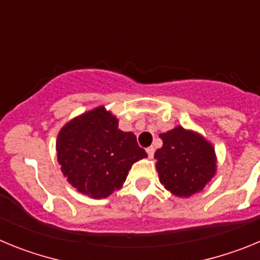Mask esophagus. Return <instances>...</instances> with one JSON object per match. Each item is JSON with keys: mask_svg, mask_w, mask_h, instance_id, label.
Wrapping results in <instances>:
<instances>
[{"mask_svg": "<svg viewBox=\"0 0 260 260\" xmlns=\"http://www.w3.org/2000/svg\"><path fill=\"white\" fill-rule=\"evenodd\" d=\"M146 151H147V155H148V157H152L153 153H155V148H153L152 146L148 147V148H147Z\"/></svg>", "mask_w": 260, "mask_h": 260, "instance_id": "esophagus-1", "label": "esophagus"}]
</instances>
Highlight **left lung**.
<instances>
[{"instance_id": "1", "label": "left lung", "mask_w": 260, "mask_h": 260, "mask_svg": "<svg viewBox=\"0 0 260 260\" xmlns=\"http://www.w3.org/2000/svg\"><path fill=\"white\" fill-rule=\"evenodd\" d=\"M162 147L155 152L160 182L177 197H190L207 185L216 171L212 146L183 127L160 134Z\"/></svg>"}]
</instances>
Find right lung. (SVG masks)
<instances>
[{
    "instance_id": "add662e5",
    "label": "right lung",
    "mask_w": 260,
    "mask_h": 260,
    "mask_svg": "<svg viewBox=\"0 0 260 260\" xmlns=\"http://www.w3.org/2000/svg\"><path fill=\"white\" fill-rule=\"evenodd\" d=\"M57 158L68 181L82 194L102 199L119 189L135 161L146 157L132 132L103 107L82 114L62 127Z\"/></svg>"
}]
</instances>
